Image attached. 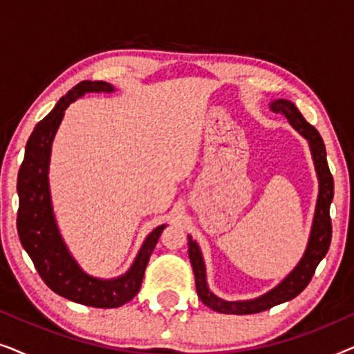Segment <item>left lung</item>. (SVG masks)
Returning <instances> with one entry per match:
<instances>
[{
  "label": "left lung",
  "instance_id": "1",
  "mask_svg": "<svg viewBox=\"0 0 354 354\" xmlns=\"http://www.w3.org/2000/svg\"><path fill=\"white\" fill-rule=\"evenodd\" d=\"M270 109L274 113L283 114L288 119V122L303 135L309 142L314 164H316V172L319 178V196L316 205V214H314L311 236H309L308 248L304 251V256L299 261L293 272L287 275L283 282H280L274 290L263 297L250 299V301H225L214 297L209 292L206 285V270L203 263L201 251L198 248L196 241L188 235V256L195 272V283L198 297L207 308L214 309L222 314H256L261 311L277 306L280 303L290 301L295 297H298L308 283L311 282L314 272H316L317 264L321 263L324 256L327 254L328 246L332 240V221H330V203L333 200V177L327 164L326 145L316 129L303 118L297 106L292 101L277 100L270 104Z\"/></svg>",
  "mask_w": 354,
  "mask_h": 354
}]
</instances>
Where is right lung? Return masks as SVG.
Returning <instances> with one entry per match:
<instances>
[{"mask_svg": "<svg viewBox=\"0 0 354 354\" xmlns=\"http://www.w3.org/2000/svg\"><path fill=\"white\" fill-rule=\"evenodd\" d=\"M113 90V86L106 82L84 80L67 91V95L57 101L55 109L33 129L17 176V234L24 250L30 256L43 282L53 292L71 301L91 308H119L138 293L149 256L166 227L159 225L154 229L145 240L129 272L113 280H101L86 275L67 251L57 230L48 187L53 138L64 111L72 101L90 91L111 93Z\"/></svg>", "mask_w": 354, "mask_h": 354, "instance_id": "right-lung-1", "label": "right lung"}]
</instances>
